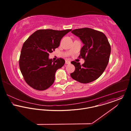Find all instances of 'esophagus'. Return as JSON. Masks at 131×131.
Listing matches in <instances>:
<instances>
[{
    "label": "esophagus",
    "mask_w": 131,
    "mask_h": 131,
    "mask_svg": "<svg viewBox=\"0 0 131 131\" xmlns=\"http://www.w3.org/2000/svg\"><path fill=\"white\" fill-rule=\"evenodd\" d=\"M65 63H66V64H70L71 63V61L68 60H66Z\"/></svg>",
    "instance_id": "1"
}]
</instances>
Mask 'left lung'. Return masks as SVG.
Instances as JSON below:
<instances>
[{"label":"left lung","instance_id":"8db88e82","mask_svg":"<svg viewBox=\"0 0 131 131\" xmlns=\"http://www.w3.org/2000/svg\"><path fill=\"white\" fill-rule=\"evenodd\" d=\"M71 32L84 44L79 56L85 62L81 65L79 62L72 61L75 70L71 77L81 83L93 82L103 74L108 64L111 51L110 44L104 33L91 28L77 29Z\"/></svg>","mask_w":131,"mask_h":131}]
</instances>
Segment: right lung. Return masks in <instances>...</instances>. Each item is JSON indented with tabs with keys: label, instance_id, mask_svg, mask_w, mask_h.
<instances>
[{
	"label": "right lung",
	"instance_id": "1",
	"mask_svg": "<svg viewBox=\"0 0 131 131\" xmlns=\"http://www.w3.org/2000/svg\"><path fill=\"white\" fill-rule=\"evenodd\" d=\"M71 29L58 31L39 30L24 42L19 59V66L26 82L37 90H45L54 83L56 71L64 64L61 58L49 59V53L54 51L62 38Z\"/></svg>",
	"mask_w": 131,
	"mask_h": 131
}]
</instances>
